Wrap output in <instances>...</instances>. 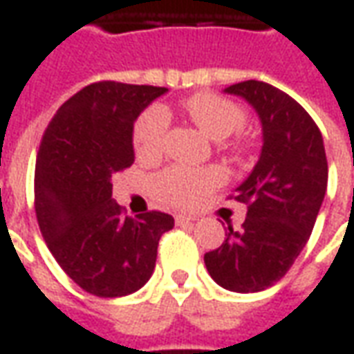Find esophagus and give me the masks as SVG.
<instances>
[{"label": "esophagus", "mask_w": 354, "mask_h": 354, "mask_svg": "<svg viewBox=\"0 0 354 354\" xmlns=\"http://www.w3.org/2000/svg\"><path fill=\"white\" fill-rule=\"evenodd\" d=\"M194 216H185V214H176V224L178 226H184V224H194Z\"/></svg>", "instance_id": "1"}]
</instances>
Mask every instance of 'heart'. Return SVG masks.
Wrapping results in <instances>:
<instances>
[{
  "instance_id": "1",
  "label": "heart",
  "mask_w": 354,
  "mask_h": 354,
  "mask_svg": "<svg viewBox=\"0 0 354 354\" xmlns=\"http://www.w3.org/2000/svg\"><path fill=\"white\" fill-rule=\"evenodd\" d=\"M184 115L201 128L214 142H222L239 132L245 124V111L222 95L201 91L182 103ZM169 130V115L160 107H149L134 126V151L140 159L159 157ZM222 184V172L216 169L170 167L155 178L153 187L160 201L170 207L187 209L199 203L212 187Z\"/></svg>"
}]
</instances>
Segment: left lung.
<instances>
[{
    "mask_svg": "<svg viewBox=\"0 0 354 354\" xmlns=\"http://www.w3.org/2000/svg\"><path fill=\"white\" fill-rule=\"evenodd\" d=\"M245 100L263 124V149L234 199L247 205L241 230L205 254L218 286L257 293L286 276L315 228L328 187V160L316 122L293 97L270 84L245 80L226 88Z\"/></svg>",
    "mask_w": 354,
    "mask_h": 354,
    "instance_id": "obj_1",
    "label": "left lung"
}]
</instances>
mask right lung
Masks as SVG:
<instances>
[{
    "instance_id": "add662e5",
    "label": "right lung",
    "mask_w": 354,
    "mask_h": 354,
    "mask_svg": "<svg viewBox=\"0 0 354 354\" xmlns=\"http://www.w3.org/2000/svg\"><path fill=\"white\" fill-rule=\"evenodd\" d=\"M167 88L95 82L65 101L44 132L34 207L39 232L66 276L97 297H124L145 286L167 212L124 216L113 201V174L134 162V122Z\"/></svg>"
}]
</instances>
